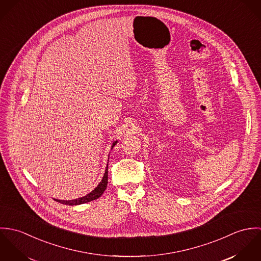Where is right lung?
<instances>
[{
    "label": "right lung",
    "instance_id": "right-lung-1",
    "mask_svg": "<svg viewBox=\"0 0 261 261\" xmlns=\"http://www.w3.org/2000/svg\"><path fill=\"white\" fill-rule=\"evenodd\" d=\"M116 143H117V142H114V143L112 144V148L115 146ZM108 174H109V164H108V166H107L106 173H105V175H103V178H102L101 182L98 184V186L96 187L93 191H91L89 194H87V195L84 196V197L75 199V200H70V201L56 200V202H59V203L65 204V205H71V206H73V205L84 204V203H87V202H90V201H93V200L99 198V197L103 194V192L106 191V189H107V187H108V183H109V175H108Z\"/></svg>",
    "mask_w": 261,
    "mask_h": 261
}]
</instances>
